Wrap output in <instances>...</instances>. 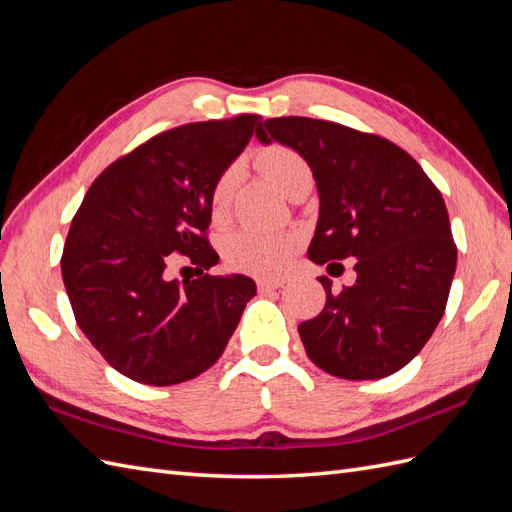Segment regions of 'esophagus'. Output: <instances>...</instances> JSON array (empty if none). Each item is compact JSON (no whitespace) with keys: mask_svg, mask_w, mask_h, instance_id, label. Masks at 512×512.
<instances>
[{"mask_svg":"<svg viewBox=\"0 0 512 512\" xmlns=\"http://www.w3.org/2000/svg\"><path fill=\"white\" fill-rule=\"evenodd\" d=\"M283 285H285V279H259L257 281L259 292H274V290H279V287H283Z\"/></svg>","mask_w":512,"mask_h":512,"instance_id":"obj_1","label":"esophagus"}]
</instances>
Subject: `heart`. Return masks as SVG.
Returning a JSON list of instances; mask_svg holds the SVG:
<instances>
[{
  "label": "heart",
  "mask_w": 512,
  "mask_h": 512,
  "mask_svg": "<svg viewBox=\"0 0 512 512\" xmlns=\"http://www.w3.org/2000/svg\"><path fill=\"white\" fill-rule=\"evenodd\" d=\"M253 164L274 188L290 196V192L303 183H311V168L296 149L285 144H268L255 151ZM233 192V168L222 170L212 186L209 203L212 212L220 216L225 212ZM296 253V238L274 231H238L229 235L222 244V259L231 270L257 274V277H274L281 274Z\"/></svg>",
  "instance_id": "obj_1"
}]
</instances>
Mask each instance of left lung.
<instances>
[{"label": "left lung", "instance_id": "left-lung-1", "mask_svg": "<svg viewBox=\"0 0 512 512\" xmlns=\"http://www.w3.org/2000/svg\"><path fill=\"white\" fill-rule=\"evenodd\" d=\"M257 138L296 149L318 181L309 257L329 268L357 257L355 285L333 292L320 277L326 305L298 324L307 357L348 381L402 370L437 329L456 270L439 188L398 144L335 121L279 116Z\"/></svg>", "mask_w": 512, "mask_h": 512}]
</instances>
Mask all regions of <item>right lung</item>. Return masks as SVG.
I'll return each mask as SVG.
<instances>
[{
	"label": "right lung",
	"mask_w": 512,
	"mask_h": 512,
	"mask_svg": "<svg viewBox=\"0 0 512 512\" xmlns=\"http://www.w3.org/2000/svg\"><path fill=\"white\" fill-rule=\"evenodd\" d=\"M259 114L160 131L114 160L88 188L62 251V281L82 333L116 372L144 385L190 381L218 361L255 281L209 277L214 181ZM186 254L199 280H168L167 255Z\"/></svg>",
	"instance_id": "right-lung-1"
}]
</instances>
